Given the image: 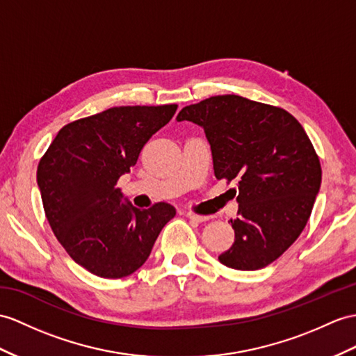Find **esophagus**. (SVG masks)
I'll list each match as a JSON object with an SVG mask.
<instances>
[{
    "label": "esophagus",
    "mask_w": 356,
    "mask_h": 356,
    "mask_svg": "<svg viewBox=\"0 0 356 356\" xmlns=\"http://www.w3.org/2000/svg\"><path fill=\"white\" fill-rule=\"evenodd\" d=\"M186 216H187L188 219H192V220L199 222V223H202V222H207V220L211 219V216H202V214H195V213H187Z\"/></svg>",
    "instance_id": "34e87169"
}]
</instances>
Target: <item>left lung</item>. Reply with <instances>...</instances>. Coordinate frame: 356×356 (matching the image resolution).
Instances as JSON below:
<instances>
[{"instance_id":"left-lung-1","label":"left lung","mask_w":356,"mask_h":356,"mask_svg":"<svg viewBox=\"0 0 356 356\" xmlns=\"http://www.w3.org/2000/svg\"><path fill=\"white\" fill-rule=\"evenodd\" d=\"M178 122L201 127L218 179H236V234L219 261L236 270L273 263L305 228L322 183V169L305 129L289 111L238 95L187 106Z\"/></svg>"}]
</instances>
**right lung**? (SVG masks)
<instances>
[{"mask_svg":"<svg viewBox=\"0 0 356 356\" xmlns=\"http://www.w3.org/2000/svg\"><path fill=\"white\" fill-rule=\"evenodd\" d=\"M178 106L113 107L67 124L38 166L47 219L76 264L101 278L134 273L148 259L175 208L133 207L116 187L137 163L143 145Z\"/></svg>","mask_w":356,"mask_h":356,"instance_id":"1","label":"right lung"}]
</instances>
